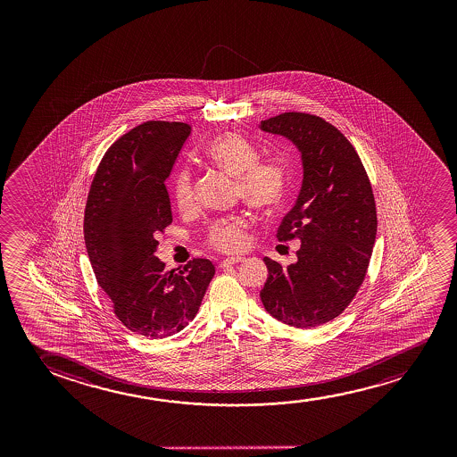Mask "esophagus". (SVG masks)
Segmentation results:
<instances>
[{"mask_svg":"<svg viewBox=\"0 0 457 457\" xmlns=\"http://www.w3.org/2000/svg\"><path fill=\"white\" fill-rule=\"evenodd\" d=\"M244 257H226L220 263V269H226V267H231V265H236V263L244 262Z\"/></svg>","mask_w":457,"mask_h":457,"instance_id":"34e87169","label":"esophagus"}]
</instances>
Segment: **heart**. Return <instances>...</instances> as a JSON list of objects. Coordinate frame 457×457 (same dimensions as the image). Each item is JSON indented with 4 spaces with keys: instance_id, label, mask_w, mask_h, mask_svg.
Returning a JSON list of instances; mask_svg holds the SVG:
<instances>
[{
    "instance_id": "heart-1",
    "label": "heart",
    "mask_w": 457,
    "mask_h": 457,
    "mask_svg": "<svg viewBox=\"0 0 457 457\" xmlns=\"http://www.w3.org/2000/svg\"><path fill=\"white\" fill-rule=\"evenodd\" d=\"M259 156L256 145L238 132H223L204 148V157L209 162L229 175L237 176V196L256 209L271 211L281 206L287 196L290 167L281 157ZM171 195L176 207L182 212L195 209L196 192L190 170L182 169L176 173ZM248 228L250 219L245 213L217 219L207 229V245L223 253H238L248 244Z\"/></svg>"
}]
</instances>
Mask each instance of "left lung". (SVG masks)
Instances as JSON below:
<instances>
[{"label":"left lung","mask_w":457,"mask_h":457,"mask_svg":"<svg viewBox=\"0 0 457 457\" xmlns=\"http://www.w3.org/2000/svg\"><path fill=\"white\" fill-rule=\"evenodd\" d=\"M261 129L292 140L303 159L298 200L276 234L300 240L298 261L284 269L263 257L261 300L276 320L311 329L344 312L362 286L378 229L375 196L354 146L321 117L284 112Z\"/></svg>","instance_id":"left-lung-1"}]
</instances>
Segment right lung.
<instances>
[{
	"label": "right lung",
	"mask_w": 457,
	"mask_h": 457,
	"mask_svg": "<svg viewBox=\"0 0 457 457\" xmlns=\"http://www.w3.org/2000/svg\"><path fill=\"white\" fill-rule=\"evenodd\" d=\"M192 128L145 121L115 140L101 159L84 212V240L96 282L132 332L163 338L195 319L215 275L209 259L175 273L154 253L173 221L165 179Z\"/></svg>",
	"instance_id": "right-lung-1"
}]
</instances>
